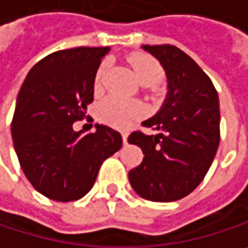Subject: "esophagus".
<instances>
[{
	"mask_svg": "<svg viewBox=\"0 0 248 248\" xmlns=\"http://www.w3.org/2000/svg\"><path fill=\"white\" fill-rule=\"evenodd\" d=\"M122 140H124V145H127V133H122Z\"/></svg>",
	"mask_w": 248,
	"mask_h": 248,
	"instance_id": "34e87169",
	"label": "esophagus"
}]
</instances>
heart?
I'll list each match as a JSON object with an SVG mask.
<instances>
[{
  "label": "heart",
  "mask_w": 248,
  "mask_h": 248,
  "mask_svg": "<svg viewBox=\"0 0 248 248\" xmlns=\"http://www.w3.org/2000/svg\"><path fill=\"white\" fill-rule=\"evenodd\" d=\"M127 62L133 68L139 82L145 86H153L159 83L163 78V69L157 61L145 54H130ZM108 68V62L101 63L95 77V88H101V82L105 71ZM145 113L143 106L139 102L124 101L119 96H109L102 102L98 108V118L102 124H109L112 127L124 129L133 121L142 118Z\"/></svg>",
  "instance_id": "1"
}]
</instances>
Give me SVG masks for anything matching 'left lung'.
Here are the masks:
<instances>
[{"mask_svg": "<svg viewBox=\"0 0 248 248\" xmlns=\"http://www.w3.org/2000/svg\"><path fill=\"white\" fill-rule=\"evenodd\" d=\"M168 78V95L156 115L143 122L155 135L133 132L127 142L142 149V163L129 182L150 202H176L204 179L220 142L218 95L210 78L173 45H142Z\"/></svg>", "mask_w": 248, "mask_h": 248, "instance_id": "left-lung-1", "label": "left lung"}]
</instances>
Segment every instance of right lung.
<instances>
[{
    "instance_id": "add662e5",
    "label": "right lung",
    "mask_w": 248,
    "mask_h": 248,
    "mask_svg": "<svg viewBox=\"0 0 248 248\" xmlns=\"http://www.w3.org/2000/svg\"><path fill=\"white\" fill-rule=\"evenodd\" d=\"M109 46L57 51L28 72L15 105L11 135L21 169L36 191L74 202L92 189L103 160L122 147L119 132L95 124L75 132L93 101V85Z\"/></svg>"
}]
</instances>
